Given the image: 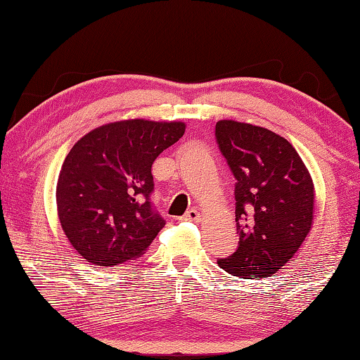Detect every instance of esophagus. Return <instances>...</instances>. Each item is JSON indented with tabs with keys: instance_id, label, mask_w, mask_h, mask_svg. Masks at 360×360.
Listing matches in <instances>:
<instances>
[{
	"instance_id": "obj_1",
	"label": "esophagus",
	"mask_w": 360,
	"mask_h": 360,
	"mask_svg": "<svg viewBox=\"0 0 360 360\" xmlns=\"http://www.w3.org/2000/svg\"><path fill=\"white\" fill-rule=\"evenodd\" d=\"M184 221H191V222H198L200 219H202V214H200L198 212V210H195V208H192V210H188L186 214H184Z\"/></svg>"
}]
</instances>
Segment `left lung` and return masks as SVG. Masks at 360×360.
<instances>
[{"mask_svg": "<svg viewBox=\"0 0 360 360\" xmlns=\"http://www.w3.org/2000/svg\"><path fill=\"white\" fill-rule=\"evenodd\" d=\"M216 143L235 178L238 248L217 264L243 279L275 275L311 230L314 186L288 139L262 127L219 120Z\"/></svg>", "mask_w": 360, "mask_h": 360, "instance_id": "8db88e82", "label": "left lung"}]
</instances>
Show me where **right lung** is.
<instances>
[{
	"label": "right lung",
	"instance_id": "1",
	"mask_svg": "<svg viewBox=\"0 0 360 360\" xmlns=\"http://www.w3.org/2000/svg\"><path fill=\"white\" fill-rule=\"evenodd\" d=\"M182 122L122 120L82 136L57 182L66 238L90 264L112 266L148 251L165 225L152 205V163L184 135Z\"/></svg>",
	"mask_w": 360,
	"mask_h": 360
}]
</instances>
